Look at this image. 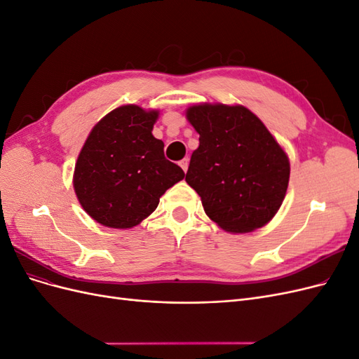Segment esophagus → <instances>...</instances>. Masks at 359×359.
Wrapping results in <instances>:
<instances>
[{
    "mask_svg": "<svg viewBox=\"0 0 359 359\" xmlns=\"http://www.w3.org/2000/svg\"><path fill=\"white\" fill-rule=\"evenodd\" d=\"M180 166L182 168L184 172H187V169H189V160H187V158H182V160L180 161Z\"/></svg>",
    "mask_w": 359,
    "mask_h": 359,
    "instance_id": "esophagus-1",
    "label": "esophagus"
}]
</instances>
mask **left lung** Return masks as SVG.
<instances>
[{
    "label": "left lung",
    "instance_id": "1",
    "mask_svg": "<svg viewBox=\"0 0 359 359\" xmlns=\"http://www.w3.org/2000/svg\"><path fill=\"white\" fill-rule=\"evenodd\" d=\"M186 115L199 133L186 181L206 215L232 233L265 226L286 196L290 165L283 148L241 104H194Z\"/></svg>",
    "mask_w": 359,
    "mask_h": 359
}]
</instances>
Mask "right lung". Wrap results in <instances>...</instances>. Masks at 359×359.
<instances>
[{
	"instance_id": "right-lung-1",
	"label": "right lung",
	"mask_w": 359,
	"mask_h": 359,
	"mask_svg": "<svg viewBox=\"0 0 359 359\" xmlns=\"http://www.w3.org/2000/svg\"><path fill=\"white\" fill-rule=\"evenodd\" d=\"M158 111L119 106L86 137L74 166L73 187L91 219L128 229L153 212L160 198L186 173L165 157L153 136Z\"/></svg>"
}]
</instances>
